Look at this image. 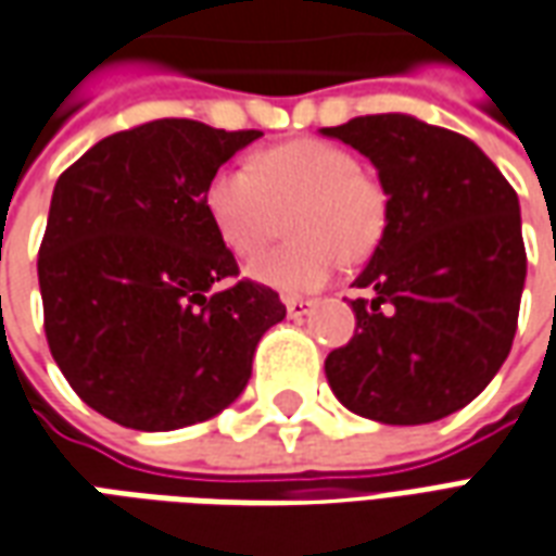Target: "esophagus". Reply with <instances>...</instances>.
I'll return each instance as SVG.
<instances>
[{"label":"esophagus","mask_w":556,"mask_h":556,"mask_svg":"<svg viewBox=\"0 0 556 556\" xmlns=\"http://www.w3.org/2000/svg\"><path fill=\"white\" fill-rule=\"evenodd\" d=\"M286 309H289L291 318H306L312 309H315V300H303V298H289L286 300Z\"/></svg>","instance_id":"34e87169"}]
</instances>
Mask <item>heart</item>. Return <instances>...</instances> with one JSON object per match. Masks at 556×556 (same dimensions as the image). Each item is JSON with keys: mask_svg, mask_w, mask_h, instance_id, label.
<instances>
[{"mask_svg": "<svg viewBox=\"0 0 556 556\" xmlns=\"http://www.w3.org/2000/svg\"><path fill=\"white\" fill-rule=\"evenodd\" d=\"M205 212L236 256L250 258L282 232L294 241L250 265L262 286L306 294L339 262H359L380 244L389 197L351 152L324 141H291L258 152L256 167L224 164L205 185Z\"/></svg>", "mask_w": 556, "mask_h": 556, "instance_id": "heart-1", "label": "heart"}]
</instances>
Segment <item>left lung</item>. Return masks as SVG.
Instances as JSON below:
<instances>
[{
    "label": "left lung",
    "mask_w": 556,
    "mask_h": 556,
    "mask_svg": "<svg viewBox=\"0 0 556 556\" xmlns=\"http://www.w3.org/2000/svg\"><path fill=\"white\" fill-rule=\"evenodd\" d=\"M377 167L389 220L351 300L353 339L324 362L332 394L380 425L471 404L507 359L528 256L519 197L466 135L409 114L320 129Z\"/></svg>",
    "instance_id": "8db88e82"
}]
</instances>
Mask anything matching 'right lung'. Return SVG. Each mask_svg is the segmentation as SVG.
<instances>
[{"label": "right lung", "mask_w": 556, "mask_h": 556, "mask_svg": "<svg viewBox=\"0 0 556 556\" xmlns=\"http://www.w3.org/2000/svg\"><path fill=\"white\" fill-rule=\"evenodd\" d=\"M262 131L143 123L93 143L59 176L37 256L43 330L73 392L131 430L212 418L244 392L258 339L286 318L238 277L205 185Z\"/></svg>", "instance_id": "add662e5"}]
</instances>
